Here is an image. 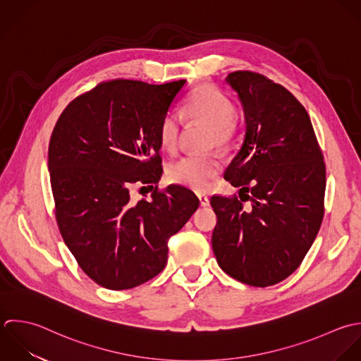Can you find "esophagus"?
Returning a JSON list of instances; mask_svg holds the SVG:
<instances>
[{
  "label": "esophagus",
  "instance_id": "obj_1",
  "mask_svg": "<svg viewBox=\"0 0 361 361\" xmlns=\"http://www.w3.org/2000/svg\"><path fill=\"white\" fill-rule=\"evenodd\" d=\"M198 200L201 207H208L209 205V198L205 194H198Z\"/></svg>",
  "mask_w": 361,
  "mask_h": 361
}]
</instances>
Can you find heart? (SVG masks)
Masks as SVG:
<instances>
[{
	"mask_svg": "<svg viewBox=\"0 0 361 361\" xmlns=\"http://www.w3.org/2000/svg\"><path fill=\"white\" fill-rule=\"evenodd\" d=\"M181 116L198 121L209 126V142L219 147L229 146L239 133V121L235 115L236 106L232 98L221 88L202 84L185 99ZM181 116L177 112H167L159 126V143L166 153H174L178 147ZM222 164L215 156H185L171 163L167 177L171 183L192 188L205 190L221 171Z\"/></svg>",
	"mask_w": 361,
	"mask_h": 361,
	"instance_id": "heart-1",
	"label": "heart"
}]
</instances>
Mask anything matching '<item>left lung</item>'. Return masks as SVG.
Listing matches in <instances>:
<instances>
[{
  "mask_svg": "<svg viewBox=\"0 0 361 361\" xmlns=\"http://www.w3.org/2000/svg\"><path fill=\"white\" fill-rule=\"evenodd\" d=\"M226 81L242 101L246 135L224 174L240 187V200L211 197L218 218L212 249L226 274L269 287L300 267L318 235L325 212L324 154L307 109L286 87L249 70L233 71Z\"/></svg>",
  "mask_w": 361,
  "mask_h": 361,
  "instance_id": "left-lung-1",
  "label": "left lung"
}]
</instances>
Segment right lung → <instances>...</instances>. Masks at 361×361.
Returning <instances> with one entry per match:
<instances>
[{"mask_svg":"<svg viewBox=\"0 0 361 361\" xmlns=\"http://www.w3.org/2000/svg\"><path fill=\"white\" fill-rule=\"evenodd\" d=\"M184 84L102 81L74 98L51 132L57 226L81 270L104 288L129 290L156 277L169 239L200 205L183 185L157 187L159 126ZM133 186H149L152 200H132Z\"/></svg>","mask_w":361,"mask_h":361,"instance_id":"1","label":"right lung"}]
</instances>
